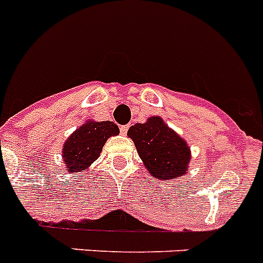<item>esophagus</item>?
Returning a JSON list of instances; mask_svg holds the SVG:
<instances>
[{"label":"esophagus","mask_w":263,"mask_h":263,"mask_svg":"<svg viewBox=\"0 0 263 263\" xmlns=\"http://www.w3.org/2000/svg\"><path fill=\"white\" fill-rule=\"evenodd\" d=\"M121 130V134H123V136H126L127 130H129V125H123V126L120 127Z\"/></svg>","instance_id":"obj_1"}]
</instances>
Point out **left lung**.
<instances>
[{
  "label": "left lung",
  "instance_id": "left-lung-1",
  "mask_svg": "<svg viewBox=\"0 0 263 263\" xmlns=\"http://www.w3.org/2000/svg\"><path fill=\"white\" fill-rule=\"evenodd\" d=\"M127 136L133 140L138 156L153 178L167 182L186 176L192 150L161 117H149L146 122L130 126Z\"/></svg>",
  "mask_w": 263,
  "mask_h": 263
}]
</instances>
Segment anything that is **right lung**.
Masks as SVG:
<instances>
[{
  "mask_svg": "<svg viewBox=\"0 0 263 263\" xmlns=\"http://www.w3.org/2000/svg\"><path fill=\"white\" fill-rule=\"evenodd\" d=\"M120 129L111 121L87 120L65 141L62 161L69 174L89 170L100 157L105 142L110 137L118 136Z\"/></svg>",
  "mask_w": 263,
  "mask_h": 263,
  "instance_id": "obj_1",
  "label": "right lung"
}]
</instances>
